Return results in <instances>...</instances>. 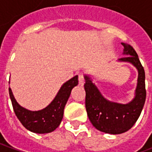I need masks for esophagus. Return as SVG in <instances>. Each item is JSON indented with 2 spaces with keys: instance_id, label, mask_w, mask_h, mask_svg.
Masks as SVG:
<instances>
[{
  "instance_id": "obj_1",
  "label": "esophagus",
  "mask_w": 152,
  "mask_h": 152,
  "mask_svg": "<svg viewBox=\"0 0 152 152\" xmlns=\"http://www.w3.org/2000/svg\"><path fill=\"white\" fill-rule=\"evenodd\" d=\"M78 80H79V85L80 86H84L85 84V78H84V76L82 74H80L79 76H78Z\"/></svg>"
}]
</instances>
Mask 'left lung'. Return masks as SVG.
<instances>
[{"label": "left lung", "instance_id": "8db88e82", "mask_svg": "<svg viewBox=\"0 0 152 152\" xmlns=\"http://www.w3.org/2000/svg\"><path fill=\"white\" fill-rule=\"evenodd\" d=\"M121 44L124 48V54L128 56L122 57L119 60L131 63L138 71L136 94L132 102L128 104H120L107 100L89 76H85L86 83L84 86L88 117L98 130L111 134H122L133 127L142 112L147 95L145 72L137 53L130 45Z\"/></svg>", "mask_w": 152, "mask_h": 152}]
</instances>
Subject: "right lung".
<instances>
[{"label":"right lung","mask_w":152,"mask_h":152,"mask_svg":"<svg viewBox=\"0 0 152 152\" xmlns=\"http://www.w3.org/2000/svg\"><path fill=\"white\" fill-rule=\"evenodd\" d=\"M78 85V76L64 83L50 105L40 111L31 112L22 107L16 102L9 88V94L16 116L27 129L36 134L50 133L58 127L63 116V110L72 89Z\"/></svg>","instance_id":"obj_1"}]
</instances>
